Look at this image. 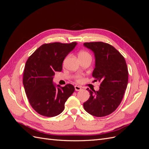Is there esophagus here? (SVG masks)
Masks as SVG:
<instances>
[{
  "instance_id": "esophagus-1",
  "label": "esophagus",
  "mask_w": 149,
  "mask_h": 149,
  "mask_svg": "<svg viewBox=\"0 0 149 149\" xmlns=\"http://www.w3.org/2000/svg\"><path fill=\"white\" fill-rule=\"evenodd\" d=\"M74 89L76 91H80V90H81V88L79 86H76V85L74 86Z\"/></svg>"
}]
</instances>
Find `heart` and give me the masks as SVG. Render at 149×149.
<instances>
[{"mask_svg":"<svg viewBox=\"0 0 149 149\" xmlns=\"http://www.w3.org/2000/svg\"><path fill=\"white\" fill-rule=\"evenodd\" d=\"M88 55H89V54L88 52H85V51H81V52H79V53H78V57H79V58L86 56H88ZM75 79H76V81H78V82H80V81H82L81 76H79V75L76 76V77H75Z\"/></svg>","mask_w":149,"mask_h":149,"instance_id":"heart-1","label":"heart"}]
</instances>
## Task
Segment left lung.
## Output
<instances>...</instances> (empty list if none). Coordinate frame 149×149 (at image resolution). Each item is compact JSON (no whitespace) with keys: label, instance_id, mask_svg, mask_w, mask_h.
I'll use <instances>...</instances> for the list:
<instances>
[{"label":"left lung","instance_id":"left-lung-1","mask_svg":"<svg viewBox=\"0 0 149 149\" xmlns=\"http://www.w3.org/2000/svg\"><path fill=\"white\" fill-rule=\"evenodd\" d=\"M84 46L95 56L94 81L101 82L100 89L87 88L89 98L83 104L84 110L96 117L113 112L120 104L128 83V69L124 56L111 45L102 42H86Z\"/></svg>","mask_w":149,"mask_h":149}]
</instances>
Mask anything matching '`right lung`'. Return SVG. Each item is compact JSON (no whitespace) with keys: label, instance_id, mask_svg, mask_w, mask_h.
Returning <instances> with one entry per match:
<instances>
[{"label":"right lung","instance_id":"right-lung-1","mask_svg":"<svg viewBox=\"0 0 149 149\" xmlns=\"http://www.w3.org/2000/svg\"><path fill=\"white\" fill-rule=\"evenodd\" d=\"M77 43H45L29 56L23 76L26 95L33 109L40 115L54 117L65 109V103L74 91V87L68 84L64 87L53 83L56 71L62 70L65 57Z\"/></svg>","mask_w":149,"mask_h":149}]
</instances>
